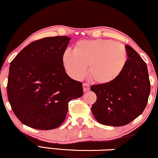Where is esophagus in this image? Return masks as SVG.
<instances>
[{
    "instance_id": "esophagus-1",
    "label": "esophagus",
    "mask_w": 158,
    "mask_h": 158,
    "mask_svg": "<svg viewBox=\"0 0 158 158\" xmlns=\"http://www.w3.org/2000/svg\"><path fill=\"white\" fill-rule=\"evenodd\" d=\"M90 86L88 84H83V90H84V92H86L88 90H89Z\"/></svg>"
}]
</instances>
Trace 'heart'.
<instances>
[{"label": "heart", "mask_w": 158, "mask_h": 158, "mask_svg": "<svg viewBox=\"0 0 158 158\" xmlns=\"http://www.w3.org/2000/svg\"><path fill=\"white\" fill-rule=\"evenodd\" d=\"M62 59L66 70L74 79L84 78L89 65L91 78L98 84H108L123 73L127 53L121 42L111 40H89L77 42L74 52L65 49Z\"/></svg>", "instance_id": "1"}]
</instances>
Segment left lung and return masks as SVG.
Wrapping results in <instances>:
<instances>
[{
  "label": "left lung",
  "mask_w": 158,
  "mask_h": 158,
  "mask_svg": "<svg viewBox=\"0 0 158 158\" xmlns=\"http://www.w3.org/2000/svg\"><path fill=\"white\" fill-rule=\"evenodd\" d=\"M127 60L123 73L108 84L93 85L97 95L91 111L98 123L119 127L129 123L142 114L151 91L147 65L139 53L125 45Z\"/></svg>",
  "instance_id": "left-lung-1"
}]
</instances>
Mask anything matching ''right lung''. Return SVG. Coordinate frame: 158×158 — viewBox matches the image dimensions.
<instances>
[{
	"label": "right lung",
	"mask_w": 158,
	"mask_h": 158,
	"mask_svg": "<svg viewBox=\"0 0 158 158\" xmlns=\"http://www.w3.org/2000/svg\"><path fill=\"white\" fill-rule=\"evenodd\" d=\"M70 40L56 36L33 42L10 63L7 97L23 124L55 129L65 121L69 102L82 96V84L71 79L63 67V53Z\"/></svg>",
	"instance_id": "1"
}]
</instances>
